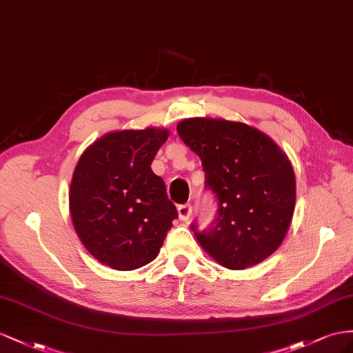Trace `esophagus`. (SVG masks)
Segmentation results:
<instances>
[{
	"label": "esophagus",
	"mask_w": 353,
	"mask_h": 353,
	"mask_svg": "<svg viewBox=\"0 0 353 353\" xmlns=\"http://www.w3.org/2000/svg\"><path fill=\"white\" fill-rule=\"evenodd\" d=\"M177 213H179V219L188 221L190 214H192V205L190 204H183V205H179L177 207Z\"/></svg>",
	"instance_id": "esophagus-1"
}]
</instances>
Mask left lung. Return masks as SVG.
Returning a JSON list of instances; mask_svg holds the SVG:
<instances>
[{"instance_id": "obj_1", "label": "left lung", "mask_w": 353, "mask_h": 353, "mask_svg": "<svg viewBox=\"0 0 353 353\" xmlns=\"http://www.w3.org/2000/svg\"><path fill=\"white\" fill-rule=\"evenodd\" d=\"M177 133L201 158L205 188L216 195L217 219L198 243L232 270L254 266L283 244L296 205V176L288 157L265 133L243 123L189 118Z\"/></svg>"}]
</instances>
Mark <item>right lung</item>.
<instances>
[{"label": "right lung", "instance_id": "add662e5", "mask_svg": "<svg viewBox=\"0 0 353 353\" xmlns=\"http://www.w3.org/2000/svg\"><path fill=\"white\" fill-rule=\"evenodd\" d=\"M165 128L121 130L97 139L79 157L69 189L78 238L100 263L117 270L152 261L177 210L150 164Z\"/></svg>", "mask_w": 353, "mask_h": 353}]
</instances>
